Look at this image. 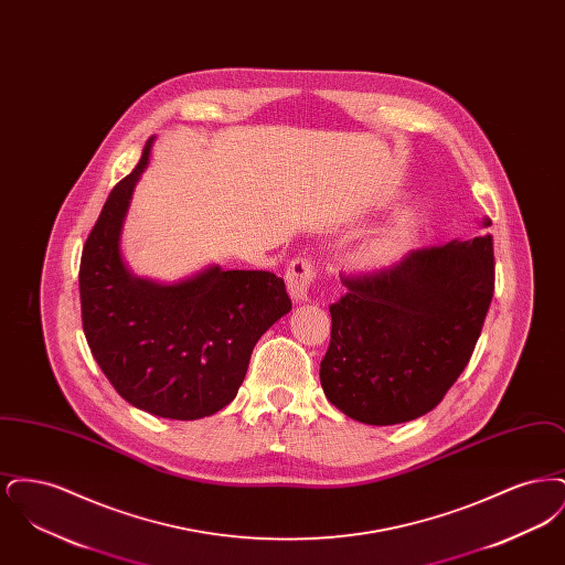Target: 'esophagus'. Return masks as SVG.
Here are the masks:
<instances>
[{"label": "esophagus", "mask_w": 565, "mask_h": 565, "mask_svg": "<svg viewBox=\"0 0 565 565\" xmlns=\"http://www.w3.org/2000/svg\"><path fill=\"white\" fill-rule=\"evenodd\" d=\"M316 279H318L316 263L307 256H296L286 269V284H288V290H290V295L295 296L296 300H307L309 298V290L316 284Z\"/></svg>", "instance_id": "esophagus-1"}]
</instances>
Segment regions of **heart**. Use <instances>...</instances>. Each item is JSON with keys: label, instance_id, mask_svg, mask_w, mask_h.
<instances>
[{"label": "heart", "instance_id": "1", "mask_svg": "<svg viewBox=\"0 0 565 565\" xmlns=\"http://www.w3.org/2000/svg\"><path fill=\"white\" fill-rule=\"evenodd\" d=\"M413 235V224L408 220H398L392 222L390 226L381 228L375 237H371L364 249H362V260L366 265H383L390 263L398 252H403L406 243Z\"/></svg>", "mask_w": 565, "mask_h": 565}]
</instances>
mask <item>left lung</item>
I'll use <instances>...</instances> for the list:
<instances>
[{
  "label": "left lung",
  "mask_w": 565,
  "mask_h": 565,
  "mask_svg": "<svg viewBox=\"0 0 565 565\" xmlns=\"http://www.w3.org/2000/svg\"><path fill=\"white\" fill-rule=\"evenodd\" d=\"M341 281L348 292L330 305L320 364L326 398L371 426L430 413L481 337L495 286L493 237L411 249L387 269L341 273Z\"/></svg>",
  "instance_id": "left-lung-1"
}]
</instances>
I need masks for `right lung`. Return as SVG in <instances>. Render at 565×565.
I'll list each match as a JSON object with an SVG mask.
<instances>
[{"label": "right lung", "mask_w": 565, "mask_h": 565, "mask_svg": "<svg viewBox=\"0 0 565 565\" xmlns=\"http://www.w3.org/2000/svg\"><path fill=\"white\" fill-rule=\"evenodd\" d=\"M148 139L134 173L109 192L81 260L82 328L114 390L167 419H201L233 403L249 355L292 309L270 270H203L175 286L134 277L120 256V228Z\"/></svg>", "instance_id": "obj_1"}]
</instances>
